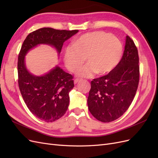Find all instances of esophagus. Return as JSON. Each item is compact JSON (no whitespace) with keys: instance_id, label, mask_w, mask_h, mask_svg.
<instances>
[{"instance_id":"obj_1","label":"esophagus","mask_w":158,"mask_h":158,"mask_svg":"<svg viewBox=\"0 0 158 158\" xmlns=\"http://www.w3.org/2000/svg\"><path fill=\"white\" fill-rule=\"evenodd\" d=\"M79 79L78 78H76V79H75L74 80V84H77L78 82H79Z\"/></svg>"}]
</instances>
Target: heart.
<instances>
[{"instance_id":"obj_1","label":"heart","mask_w":158,"mask_h":158,"mask_svg":"<svg viewBox=\"0 0 158 158\" xmlns=\"http://www.w3.org/2000/svg\"><path fill=\"white\" fill-rule=\"evenodd\" d=\"M123 51L122 43L117 37L103 31L87 33L65 49L64 63L70 71L75 73L86 58L88 64L78 71L79 77L89 78L95 73L103 76L116 67Z\"/></svg>"}]
</instances>
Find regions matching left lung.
<instances>
[{
  "instance_id": "left-lung-1",
  "label": "left lung",
  "mask_w": 158,
  "mask_h": 158,
  "mask_svg": "<svg viewBox=\"0 0 158 158\" xmlns=\"http://www.w3.org/2000/svg\"><path fill=\"white\" fill-rule=\"evenodd\" d=\"M138 63L137 48L127 35L123 57L116 67L91 82L88 106L98 121L109 123L116 120L131 106L139 82Z\"/></svg>"
}]
</instances>
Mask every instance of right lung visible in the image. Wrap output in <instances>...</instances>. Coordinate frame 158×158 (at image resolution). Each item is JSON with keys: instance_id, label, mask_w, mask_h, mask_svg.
Returning a JSON list of instances; mask_svg holds the SVG:
<instances>
[{"instance_id": "1", "label": "right lung", "mask_w": 158, "mask_h": 158, "mask_svg": "<svg viewBox=\"0 0 158 158\" xmlns=\"http://www.w3.org/2000/svg\"><path fill=\"white\" fill-rule=\"evenodd\" d=\"M78 32L43 27L30 33L23 43L18 60L19 88L28 109L41 121L53 122L65 114L69 92L74 86L73 77L58 65L43 75L33 74L27 69L25 56L40 45L52 47L59 56L64 42Z\"/></svg>"}]
</instances>
